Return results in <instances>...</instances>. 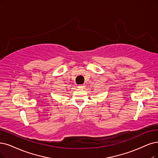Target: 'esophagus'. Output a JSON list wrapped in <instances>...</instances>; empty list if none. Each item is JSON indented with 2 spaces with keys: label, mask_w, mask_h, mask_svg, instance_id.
Masks as SVG:
<instances>
[{
  "label": "esophagus",
  "mask_w": 158,
  "mask_h": 158,
  "mask_svg": "<svg viewBox=\"0 0 158 158\" xmlns=\"http://www.w3.org/2000/svg\"><path fill=\"white\" fill-rule=\"evenodd\" d=\"M85 86L84 85H78V88H79V89H84Z\"/></svg>",
  "instance_id": "34e87169"
}]
</instances>
